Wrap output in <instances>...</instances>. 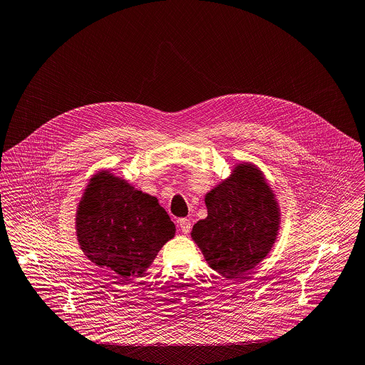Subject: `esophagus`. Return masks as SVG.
Returning <instances> with one entry per match:
<instances>
[{"label": "esophagus", "mask_w": 365, "mask_h": 365, "mask_svg": "<svg viewBox=\"0 0 365 365\" xmlns=\"http://www.w3.org/2000/svg\"><path fill=\"white\" fill-rule=\"evenodd\" d=\"M178 226L181 229V232L184 234H188L191 232V220L190 219H180L178 220Z\"/></svg>", "instance_id": "34e87169"}]
</instances>
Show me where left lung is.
Here are the masks:
<instances>
[{
	"label": "left lung",
	"instance_id": "obj_1",
	"mask_svg": "<svg viewBox=\"0 0 365 365\" xmlns=\"http://www.w3.org/2000/svg\"><path fill=\"white\" fill-rule=\"evenodd\" d=\"M207 217L192 227L206 262L232 279L258 265L274 244L280 213L262 173L240 165L209 194Z\"/></svg>",
	"mask_w": 365,
	"mask_h": 365
}]
</instances>
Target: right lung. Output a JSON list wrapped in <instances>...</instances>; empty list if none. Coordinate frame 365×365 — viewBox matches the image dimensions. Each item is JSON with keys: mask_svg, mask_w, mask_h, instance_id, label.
Wrapping results in <instances>:
<instances>
[{"mask_svg": "<svg viewBox=\"0 0 365 365\" xmlns=\"http://www.w3.org/2000/svg\"><path fill=\"white\" fill-rule=\"evenodd\" d=\"M174 232L158 199L108 171L91 178L79 202L76 235L83 254L125 279L140 277Z\"/></svg>", "mask_w": 365, "mask_h": 365, "instance_id": "obj_1", "label": "right lung"}]
</instances>
